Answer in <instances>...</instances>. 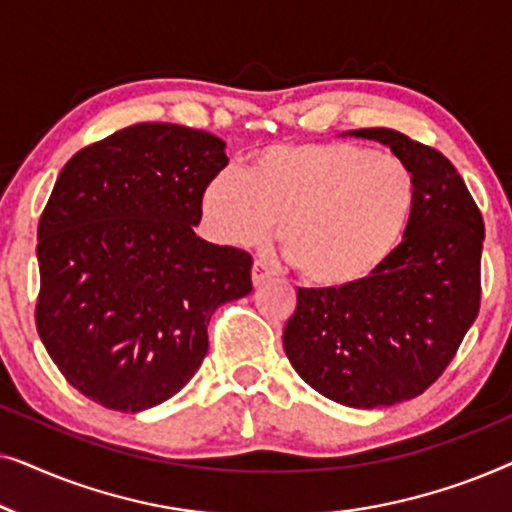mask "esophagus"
<instances>
[{"label":"esophagus","mask_w":512,"mask_h":512,"mask_svg":"<svg viewBox=\"0 0 512 512\" xmlns=\"http://www.w3.org/2000/svg\"><path fill=\"white\" fill-rule=\"evenodd\" d=\"M268 279H272V270L265 263L256 261L254 268H251V282H254V286H263Z\"/></svg>","instance_id":"1"}]
</instances>
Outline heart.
I'll use <instances>...</instances> for the list:
<instances>
[{
  "label": "heart",
  "instance_id": "b5f03b06",
  "mask_svg": "<svg viewBox=\"0 0 512 512\" xmlns=\"http://www.w3.org/2000/svg\"><path fill=\"white\" fill-rule=\"evenodd\" d=\"M417 207L415 174L401 158L356 144H272L244 177L221 172L202 191L207 235L254 247L277 230L307 284L349 291L387 268Z\"/></svg>",
  "mask_w": 512,
  "mask_h": 512
}]
</instances>
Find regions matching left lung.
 Returning a JSON list of instances; mask_svg holds the SVG:
<instances>
[{
	"label": "left lung",
	"mask_w": 512,
	"mask_h": 512,
	"mask_svg": "<svg viewBox=\"0 0 512 512\" xmlns=\"http://www.w3.org/2000/svg\"><path fill=\"white\" fill-rule=\"evenodd\" d=\"M345 135L389 146L410 167L415 216L401 249L368 284L298 289L284 352L321 396L373 410L424 394L457 354L480 310L485 223L440 151L389 128Z\"/></svg>",
	"instance_id": "1"
}]
</instances>
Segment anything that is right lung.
<instances>
[{
	"label": "right lung",
	"mask_w": 512,
	"mask_h": 512,
	"mask_svg": "<svg viewBox=\"0 0 512 512\" xmlns=\"http://www.w3.org/2000/svg\"><path fill=\"white\" fill-rule=\"evenodd\" d=\"M228 165L205 130L137 123L62 167L39 221L37 331L65 380L142 412L198 373L207 324L251 293V256L195 235L205 186Z\"/></svg>",
	"instance_id": "1"
}]
</instances>
